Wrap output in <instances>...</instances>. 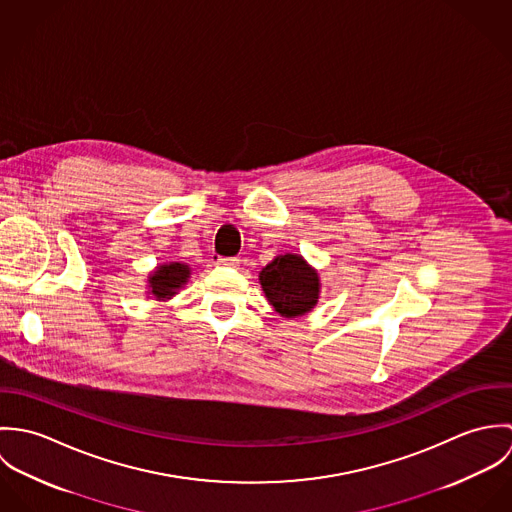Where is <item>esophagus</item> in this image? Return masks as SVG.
Segmentation results:
<instances>
[{
    "label": "esophagus",
    "mask_w": 512,
    "mask_h": 512,
    "mask_svg": "<svg viewBox=\"0 0 512 512\" xmlns=\"http://www.w3.org/2000/svg\"><path fill=\"white\" fill-rule=\"evenodd\" d=\"M220 264L224 266H232V268H238L240 266V260L238 258H220Z\"/></svg>",
    "instance_id": "esophagus-1"
}]
</instances>
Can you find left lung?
Returning a JSON list of instances; mask_svg holds the SVG:
<instances>
[{"mask_svg": "<svg viewBox=\"0 0 512 512\" xmlns=\"http://www.w3.org/2000/svg\"><path fill=\"white\" fill-rule=\"evenodd\" d=\"M258 280L268 303L286 319L307 315L319 301V272L301 254H278L260 270Z\"/></svg>", "mask_w": 512, "mask_h": 512, "instance_id": "8db88e82", "label": "left lung"}]
</instances>
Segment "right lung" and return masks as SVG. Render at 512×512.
Returning a JSON list of instances; mask_svg holds the SVG:
<instances>
[{
    "instance_id": "add662e5",
    "label": "right lung",
    "mask_w": 512,
    "mask_h": 512,
    "mask_svg": "<svg viewBox=\"0 0 512 512\" xmlns=\"http://www.w3.org/2000/svg\"><path fill=\"white\" fill-rule=\"evenodd\" d=\"M191 268L183 262H163L157 264L153 272L147 274V295L155 301H167L189 282Z\"/></svg>"
}]
</instances>
